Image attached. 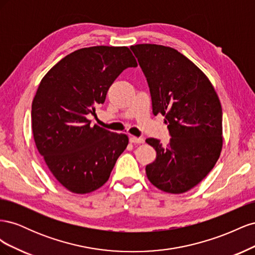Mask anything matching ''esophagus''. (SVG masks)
Wrapping results in <instances>:
<instances>
[{
  "label": "esophagus",
  "mask_w": 255,
  "mask_h": 255,
  "mask_svg": "<svg viewBox=\"0 0 255 255\" xmlns=\"http://www.w3.org/2000/svg\"><path fill=\"white\" fill-rule=\"evenodd\" d=\"M129 142H132V143H143L144 139L141 137L132 136V137H129Z\"/></svg>",
  "instance_id": "1"
}]
</instances>
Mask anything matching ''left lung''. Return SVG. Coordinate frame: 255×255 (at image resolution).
Wrapping results in <instances>:
<instances>
[{
    "label": "left lung",
    "instance_id": "left-lung-1",
    "mask_svg": "<svg viewBox=\"0 0 255 255\" xmlns=\"http://www.w3.org/2000/svg\"><path fill=\"white\" fill-rule=\"evenodd\" d=\"M148 82L153 115L161 114L170 140L148 138L156 158L149 181L169 194L194 188L210 173L222 150V109L211 81L176 50L159 44L130 47Z\"/></svg>",
    "mask_w": 255,
    "mask_h": 255
}]
</instances>
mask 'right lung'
<instances>
[{
  "label": "right lung",
  "instance_id": "1",
  "mask_svg": "<svg viewBox=\"0 0 255 255\" xmlns=\"http://www.w3.org/2000/svg\"><path fill=\"white\" fill-rule=\"evenodd\" d=\"M128 67L137 61L128 47L83 48L59 60L38 86L32 103L36 146L54 177L74 194L104 185L128 144L126 134L90 127L87 119Z\"/></svg>",
  "mask_w": 255,
  "mask_h": 255
}]
</instances>
